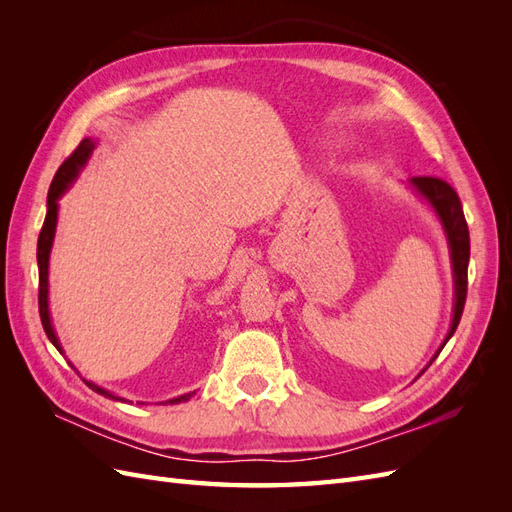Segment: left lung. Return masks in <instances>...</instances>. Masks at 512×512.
<instances>
[{
    "label": "left lung",
    "mask_w": 512,
    "mask_h": 512,
    "mask_svg": "<svg viewBox=\"0 0 512 512\" xmlns=\"http://www.w3.org/2000/svg\"><path fill=\"white\" fill-rule=\"evenodd\" d=\"M410 185L418 196H423L427 203L438 213V218L444 226L446 239H448V250H451V262H453V280H455V305H453V322L451 329L446 333L444 344L453 337L457 324L463 314V305H466V294H468V262H470V232L466 218H463V207L457 192L448 185L446 181L438 177H412ZM436 352V356L440 354ZM436 356L429 361V365L436 361ZM427 365V367H429ZM425 367V369H427ZM423 369V371H425Z\"/></svg>",
    "instance_id": "left-lung-1"
}]
</instances>
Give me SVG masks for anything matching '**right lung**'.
<instances>
[{
  "mask_svg": "<svg viewBox=\"0 0 512 512\" xmlns=\"http://www.w3.org/2000/svg\"><path fill=\"white\" fill-rule=\"evenodd\" d=\"M96 143L91 141V138H83L81 145L76 147L72 151V156L68 160H64V164L59 166V170L53 177V183L49 188V198H46V218H44V224H42V230H40V237H38V273H40V286H38V307H40V320H42V327H44V333L46 337L51 339V344L64 354V350H61V344L59 339L55 335V329L51 324V314H49V256H51V247H53V239H55V226H57V200L61 198V194H64L72 181L79 177L81 168L87 164L91 151H94ZM87 382V380H85ZM89 389H94L96 393L104 395V397H111V399H121L117 395H113L111 391H104L102 386L94 384V382H87ZM192 397V393L188 395H181V397H175V399H168L166 404H181V401H188ZM123 401V399H121Z\"/></svg>",
  "mask_w": 512,
  "mask_h": 512,
  "instance_id": "obj_1",
  "label": "right lung"
}]
</instances>
